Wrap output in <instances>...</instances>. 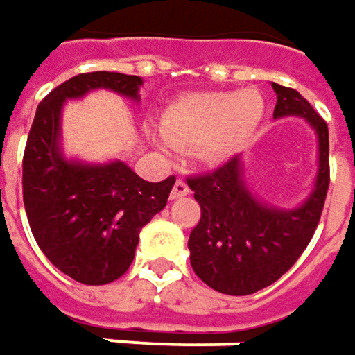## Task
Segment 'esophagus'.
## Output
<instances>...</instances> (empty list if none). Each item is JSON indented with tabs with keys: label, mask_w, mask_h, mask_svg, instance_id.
I'll return each instance as SVG.
<instances>
[{
	"label": "esophagus",
	"mask_w": 355,
	"mask_h": 355,
	"mask_svg": "<svg viewBox=\"0 0 355 355\" xmlns=\"http://www.w3.org/2000/svg\"><path fill=\"white\" fill-rule=\"evenodd\" d=\"M189 193H191L189 184H187L184 180H180V178H178L177 182H175V187H173V191H171V198H173V200H177V198L187 196Z\"/></svg>",
	"instance_id": "esophagus-1"
}]
</instances>
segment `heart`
I'll return each mask as SVG.
<instances>
[{"instance_id": "b5f03b06", "label": "heart", "mask_w": 355, "mask_h": 355, "mask_svg": "<svg viewBox=\"0 0 355 355\" xmlns=\"http://www.w3.org/2000/svg\"><path fill=\"white\" fill-rule=\"evenodd\" d=\"M264 115L266 101L256 89L184 95L164 111L157 145L162 150L196 147L200 161L218 164L252 141Z\"/></svg>"}]
</instances>
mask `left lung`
<instances>
[{"mask_svg": "<svg viewBox=\"0 0 355 355\" xmlns=\"http://www.w3.org/2000/svg\"><path fill=\"white\" fill-rule=\"evenodd\" d=\"M274 119L300 116L318 139V173L312 193L294 208H278L258 198L244 178L242 157L202 177L189 178L200 205V220L189 239L196 276L230 296H246L274 284L294 266L312 240L330 184L328 125L298 91L272 83Z\"/></svg>", "mask_w": 355, "mask_h": 355, "instance_id": "1", "label": "left lung"}]
</instances>
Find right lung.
<instances>
[{
	"mask_svg": "<svg viewBox=\"0 0 355 355\" xmlns=\"http://www.w3.org/2000/svg\"><path fill=\"white\" fill-rule=\"evenodd\" d=\"M141 87V77L109 71L71 77L39 103L27 137L24 205L31 232L55 268L81 284H109L129 270L141 228L166 207L175 177L148 182L121 159H67L63 105L99 89L139 103Z\"/></svg>",
	"mask_w": 355,
	"mask_h": 355,
	"instance_id": "right-lung-1",
	"label": "right lung"
}]
</instances>
